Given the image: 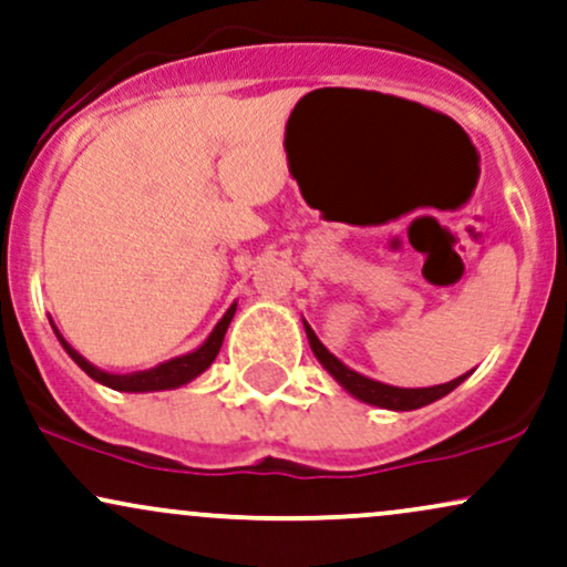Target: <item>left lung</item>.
<instances>
[{
    "label": "left lung",
    "instance_id": "1",
    "mask_svg": "<svg viewBox=\"0 0 567 567\" xmlns=\"http://www.w3.org/2000/svg\"><path fill=\"white\" fill-rule=\"evenodd\" d=\"M302 323H305V334H308L310 350H312V355L318 358V363H321L323 369L329 371V374L334 377L352 398H358V401H363L369 405H379V409H388V411L422 409V405L441 401L443 395H449L451 390H456L458 384H462L464 379L472 374L470 371V374L451 379V382H445V384H435V388H392V384L377 382V379L358 374L355 369L344 365L337 355H331V352L323 348V342L316 337V331L310 329V323L308 321H302Z\"/></svg>",
    "mask_w": 567,
    "mask_h": 567
}]
</instances>
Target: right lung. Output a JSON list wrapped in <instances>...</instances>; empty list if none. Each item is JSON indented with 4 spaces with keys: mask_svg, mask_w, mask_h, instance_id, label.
Returning a JSON list of instances; mask_svg holds the SVG:
<instances>
[{
    "mask_svg": "<svg viewBox=\"0 0 567 567\" xmlns=\"http://www.w3.org/2000/svg\"><path fill=\"white\" fill-rule=\"evenodd\" d=\"M233 316H236V302H233L230 308L225 310V316L219 318L215 329H212V334L206 337L196 350L185 352V355L172 358V361L153 365V369L132 371V374H111V371H103V369H97V365H92L82 355V352H76L69 342H65L63 334L58 331V326L52 321L50 323H52V331H55L58 342L63 344V350L69 352L71 361L76 363L86 377H92L95 382L105 384V388H111V390H118V392H158V390L183 388V384L193 382V379H196L198 374H204V371L209 369L212 363H215V358H217L219 348H223L225 331H228Z\"/></svg>",
    "mask_w": 567,
    "mask_h": 567,
    "instance_id": "1",
    "label": "right lung"
}]
</instances>
